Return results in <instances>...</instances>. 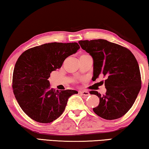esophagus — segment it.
Here are the masks:
<instances>
[{"instance_id":"obj_1","label":"esophagus","mask_w":149,"mask_h":149,"mask_svg":"<svg viewBox=\"0 0 149 149\" xmlns=\"http://www.w3.org/2000/svg\"><path fill=\"white\" fill-rule=\"evenodd\" d=\"M80 93L82 95H84V96H89V95H90V94H89V93L88 92V91H80Z\"/></svg>"}]
</instances>
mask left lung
Listing matches in <instances>:
<instances>
[{"instance_id":"obj_1","label":"left lung","mask_w":149,"mask_h":149,"mask_svg":"<svg viewBox=\"0 0 149 149\" xmlns=\"http://www.w3.org/2000/svg\"><path fill=\"white\" fill-rule=\"evenodd\" d=\"M82 49L93 59V77L107 78V92L101 95L96 91L91 94L99 98V104L93 108L99 116L115 120L124 116L134 104L141 88V77L138 62L130 50L104 39L79 41Z\"/></svg>"}]
</instances>
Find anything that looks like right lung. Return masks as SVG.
I'll list each match as a JSON object with an SVG mask.
<instances>
[{"mask_svg": "<svg viewBox=\"0 0 149 149\" xmlns=\"http://www.w3.org/2000/svg\"><path fill=\"white\" fill-rule=\"evenodd\" d=\"M80 48L77 42H50L31 48L17 59L12 89L22 110L37 122H53L64 112L75 90L50 89V74L61 68L64 60Z\"/></svg>", "mask_w": 149, "mask_h": 149, "instance_id": "right-lung-1", "label": "right lung"}]
</instances>
